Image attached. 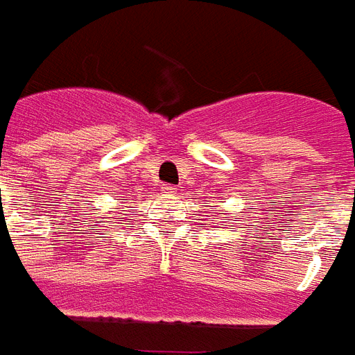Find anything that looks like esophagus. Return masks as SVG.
I'll use <instances>...</instances> for the list:
<instances>
[{
  "mask_svg": "<svg viewBox=\"0 0 355 355\" xmlns=\"http://www.w3.org/2000/svg\"><path fill=\"white\" fill-rule=\"evenodd\" d=\"M162 193H164V195H175L178 189L172 187V185H164V187H162Z\"/></svg>",
  "mask_w": 355,
  "mask_h": 355,
  "instance_id": "34e87169",
  "label": "esophagus"
}]
</instances>
